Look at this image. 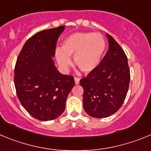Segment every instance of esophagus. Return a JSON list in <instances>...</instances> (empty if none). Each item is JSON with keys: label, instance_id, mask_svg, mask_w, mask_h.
Listing matches in <instances>:
<instances>
[{"label": "esophagus", "instance_id": "obj_1", "mask_svg": "<svg viewBox=\"0 0 151 151\" xmlns=\"http://www.w3.org/2000/svg\"><path fill=\"white\" fill-rule=\"evenodd\" d=\"M74 80H75V84H76V85H78V84H79V81H80L79 78H77V77H76V78H74Z\"/></svg>", "mask_w": 151, "mask_h": 151}]
</instances>
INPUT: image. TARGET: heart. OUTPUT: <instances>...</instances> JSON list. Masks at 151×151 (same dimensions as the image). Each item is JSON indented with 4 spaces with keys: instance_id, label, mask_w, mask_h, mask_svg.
<instances>
[{
    "instance_id": "heart-1",
    "label": "heart",
    "mask_w": 151,
    "mask_h": 151,
    "mask_svg": "<svg viewBox=\"0 0 151 151\" xmlns=\"http://www.w3.org/2000/svg\"><path fill=\"white\" fill-rule=\"evenodd\" d=\"M106 40L98 33L76 32L66 37L61 48H57L55 58L62 70H66L71 64L70 58L74 57V62L78 68L89 73L97 68L106 50Z\"/></svg>"
}]
</instances>
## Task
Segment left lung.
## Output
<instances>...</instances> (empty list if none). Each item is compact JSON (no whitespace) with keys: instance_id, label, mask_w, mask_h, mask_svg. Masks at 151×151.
I'll list each match as a JSON object with an SVG mask.
<instances>
[{"instance_id":"left-lung-1","label":"left lung","mask_w":151,"mask_h":151,"mask_svg":"<svg viewBox=\"0 0 151 151\" xmlns=\"http://www.w3.org/2000/svg\"><path fill=\"white\" fill-rule=\"evenodd\" d=\"M109 50L97 68L80 80L84 89L83 108L96 118L109 117L123 105L129 88L127 55L111 36L106 34Z\"/></svg>"}]
</instances>
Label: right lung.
<instances>
[{
  "instance_id": "1",
  "label": "right lung",
  "mask_w": 151,
  "mask_h": 151,
  "mask_svg": "<svg viewBox=\"0 0 151 151\" xmlns=\"http://www.w3.org/2000/svg\"><path fill=\"white\" fill-rule=\"evenodd\" d=\"M64 26L42 30L24 43L15 67L14 83L21 104L39 121H52L64 111L74 78L57 70L53 58Z\"/></svg>"
}]
</instances>
